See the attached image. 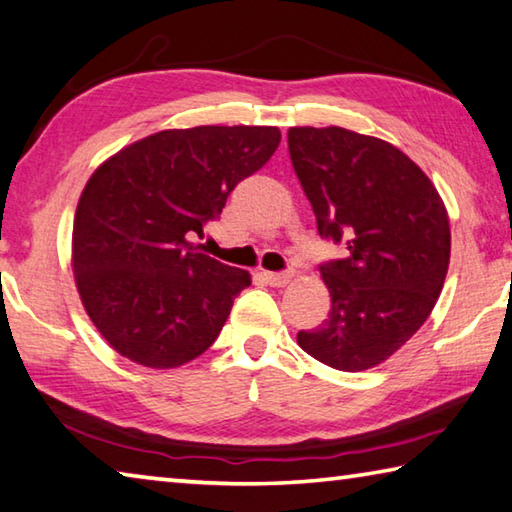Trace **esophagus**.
<instances>
[{
	"label": "esophagus",
	"instance_id": "1",
	"mask_svg": "<svg viewBox=\"0 0 512 512\" xmlns=\"http://www.w3.org/2000/svg\"><path fill=\"white\" fill-rule=\"evenodd\" d=\"M263 279L272 285V288H285L292 279L294 272H263Z\"/></svg>",
	"mask_w": 512,
	"mask_h": 512
}]
</instances>
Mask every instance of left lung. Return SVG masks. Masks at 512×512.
<instances>
[{"mask_svg": "<svg viewBox=\"0 0 512 512\" xmlns=\"http://www.w3.org/2000/svg\"><path fill=\"white\" fill-rule=\"evenodd\" d=\"M288 150L319 236L348 249L321 265L328 319L297 342L337 371L373 369L432 315L450 265L447 209L432 179L389 141L303 125L288 130Z\"/></svg>", "mask_w": 512, "mask_h": 512, "instance_id": "1", "label": "left lung"}]
</instances>
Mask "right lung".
<instances>
[{"instance_id":"right-lung-1","label":"right lung","mask_w":512,"mask_h":512,"mask_svg":"<svg viewBox=\"0 0 512 512\" xmlns=\"http://www.w3.org/2000/svg\"><path fill=\"white\" fill-rule=\"evenodd\" d=\"M279 143L272 125L161 130L87 179L71 267L87 317L116 353L148 369H177L218 339L251 276L188 236H202L233 186L263 168Z\"/></svg>"}]
</instances>
